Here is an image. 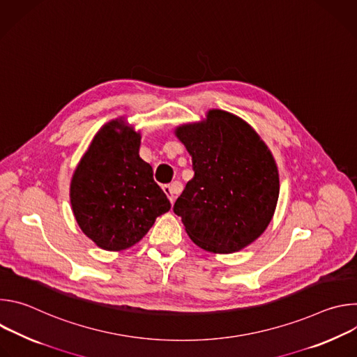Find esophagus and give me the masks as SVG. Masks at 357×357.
<instances>
[{
  "label": "esophagus",
  "mask_w": 357,
  "mask_h": 357,
  "mask_svg": "<svg viewBox=\"0 0 357 357\" xmlns=\"http://www.w3.org/2000/svg\"><path fill=\"white\" fill-rule=\"evenodd\" d=\"M162 189H164V192H165V195L168 196V199L171 200V203L175 200V196H176V193H179V183H171V185H164L162 186Z\"/></svg>",
  "instance_id": "esophagus-1"
}]
</instances>
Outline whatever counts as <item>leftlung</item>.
Masks as SVG:
<instances>
[{"label": "left lung", "mask_w": 357, "mask_h": 357, "mask_svg": "<svg viewBox=\"0 0 357 357\" xmlns=\"http://www.w3.org/2000/svg\"><path fill=\"white\" fill-rule=\"evenodd\" d=\"M175 135L195 172L174 205L190 240L229 254L259 238L280 195L275 161L259 134L234 114L211 110L205 121L183 124Z\"/></svg>", "instance_id": "left-lung-1"}]
</instances>
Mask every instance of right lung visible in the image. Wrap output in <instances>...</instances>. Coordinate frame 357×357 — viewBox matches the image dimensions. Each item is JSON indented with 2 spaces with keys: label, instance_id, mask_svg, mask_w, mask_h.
Segmentation results:
<instances>
[{
  "label": "right lung",
  "instance_id": "add662e5",
  "mask_svg": "<svg viewBox=\"0 0 357 357\" xmlns=\"http://www.w3.org/2000/svg\"><path fill=\"white\" fill-rule=\"evenodd\" d=\"M139 132L113 120L94 135L73 174V215L82 231L103 250L130 248L171 209L151 165L139 158Z\"/></svg>",
  "mask_w": 357,
  "mask_h": 357
}]
</instances>
